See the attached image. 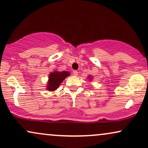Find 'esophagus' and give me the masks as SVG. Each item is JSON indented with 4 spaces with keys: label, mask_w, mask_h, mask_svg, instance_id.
<instances>
[{
    "label": "esophagus",
    "mask_w": 148,
    "mask_h": 148,
    "mask_svg": "<svg viewBox=\"0 0 148 148\" xmlns=\"http://www.w3.org/2000/svg\"><path fill=\"white\" fill-rule=\"evenodd\" d=\"M73 75H74V76H77L78 75V72H77V71H73Z\"/></svg>",
    "instance_id": "34e87169"
}]
</instances>
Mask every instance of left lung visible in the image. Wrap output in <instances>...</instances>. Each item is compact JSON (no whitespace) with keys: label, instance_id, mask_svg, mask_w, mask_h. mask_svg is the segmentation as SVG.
Here are the masks:
<instances>
[{"label":"left lung","instance_id":"1","mask_svg":"<svg viewBox=\"0 0 148 148\" xmlns=\"http://www.w3.org/2000/svg\"><path fill=\"white\" fill-rule=\"evenodd\" d=\"M88 79L90 80H92V78H90V77H88Z\"/></svg>","mask_w":148,"mask_h":148}]
</instances>
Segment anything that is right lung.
I'll list each match as a JSON object with an SVG mask.
<instances>
[{
	"instance_id": "obj_1",
	"label": "right lung",
	"mask_w": 148,
	"mask_h": 148,
	"mask_svg": "<svg viewBox=\"0 0 148 148\" xmlns=\"http://www.w3.org/2000/svg\"><path fill=\"white\" fill-rule=\"evenodd\" d=\"M69 72L66 71L63 72H51L49 74V81L47 82V90L49 91H54L59 87L60 83L64 81V79L69 76Z\"/></svg>"
}]
</instances>
